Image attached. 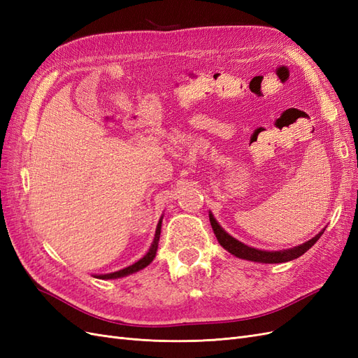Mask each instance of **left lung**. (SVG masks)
I'll return each mask as SVG.
<instances>
[{
    "mask_svg": "<svg viewBox=\"0 0 358 358\" xmlns=\"http://www.w3.org/2000/svg\"><path fill=\"white\" fill-rule=\"evenodd\" d=\"M209 220H210V225H212L216 239H218L220 245L224 249H227L230 254H233L237 258L249 259V262L268 263V264L285 263V262H291V259H294V258H299L300 255L305 254L308 249H310L313 245H315L317 241L321 237V234L324 233V230H322L315 237H312L310 241L305 242L303 245H299L296 248L284 249V251H262V249L251 248V246H248L237 239H234L233 236H230L218 222H216V220L213 218V215L210 212H209Z\"/></svg>",
    "mask_w": 358,
    "mask_h": 358,
    "instance_id": "8db88e82",
    "label": "left lung"
}]
</instances>
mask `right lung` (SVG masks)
Instances as JSON below:
<instances>
[{"mask_svg":"<svg viewBox=\"0 0 358 358\" xmlns=\"http://www.w3.org/2000/svg\"><path fill=\"white\" fill-rule=\"evenodd\" d=\"M161 222H162V216L161 220L157 225V230H155V237H154V242L152 245H150L149 251L146 252V255L143 258H140L137 263L128 266L122 270H117V272H113V273H106V275H95V278H100V279H116V278H122V276H127V275H131V273H136L138 272V270L145 268L146 266H149L150 263H152V259L155 258L157 255V249H158V242H159V234H161Z\"/></svg>","mask_w":358,"mask_h":358,"instance_id":"obj_1","label":"right lung"}]
</instances>
